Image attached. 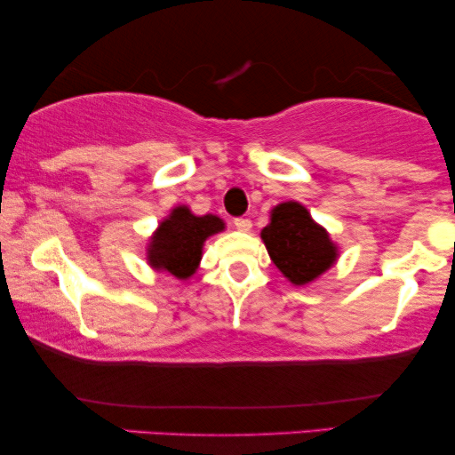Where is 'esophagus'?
I'll return each instance as SVG.
<instances>
[{"label":"esophagus","instance_id":"34e87169","mask_svg":"<svg viewBox=\"0 0 455 455\" xmlns=\"http://www.w3.org/2000/svg\"><path fill=\"white\" fill-rule=\"evenodd\" d=\"M234 228L238 229V232H251L252 223L251 220H246V217H238V220H234Z\"/></svg>","mask_w":455,"mask_h":455}]
</instances>
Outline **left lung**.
<instances>
[{"label": "left lung", "instance_id": "8db88e82", "mask_svg": "<svg viewBox=\"0 0 455 455\" xmlns=\"http://www.w3.org/2000/svg\"><path fill=\"white\" fill-rule=\"evenodd\" d=\"M260 240L265 242L273 265L294 285L316 282L339 259V246L298 201L279 203L271 209Z\"/></svg>", "mask_w": 455, "mask_h": 455}]
</instances>
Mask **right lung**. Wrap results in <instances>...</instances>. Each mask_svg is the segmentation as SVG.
Segmentation results:
<instances>
[{
  "label": "right lung",
  "instance_id": "add662e5",
  "mask_svg": "<svg viewBox=\"0 0 455 455\" xmlns=\"http://www.w3.org/2000/svg\"><path fill=\"white\" fill-rule=\"evenodd\" d=\"M226 229L217 215H195L188 204H178L159 221L147 242V263L176 279H190L203 259V246L211 235Z\"/></svg>",
  "mask_w": 455,
  "mask_h": 455
}]
</instances>
